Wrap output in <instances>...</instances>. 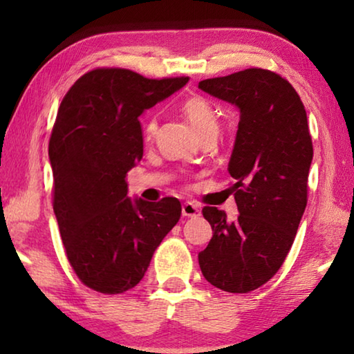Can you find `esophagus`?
<instances>
[{
	"label": "esophagus",
	"instance_id": "esophagus-1",
	"mask_svg": "<svg viewBox=\"0 0 354 354\" xmlns=\"http://www.w3.org/2000/svg\"><path fill=\"white\" fill-rule=\"evenodd\" d=\"M200 214H201L200 207L194 205V203L187 201V203H184V205H183V215H184V217L194 218V217H200Z\"/></svg>",
	"mask_w": 354,
	"mask_h": 354
}]
</instances>
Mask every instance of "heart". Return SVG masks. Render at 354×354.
<instances>
[{"label": "heart", "instance_id": "heart-1", "mask_svg": "<svg viewBox=\"0 0 354 354\" xmlns=\"http://www.w3.org/2000/svg\"><path fill=\"white\" fill-rule=\"evenodd\" d=\"M185 117L190 122L192 127L196 131L198 137L206 136V134H217L218 131V118L217 113H215L214 107L207 103L206 100L203 98H190L185 101L183 107ZM156 128H158V123H156V118H151L147 124V136L153 137L156 133Z\"/></svg>", "mask_w": 354, "mask_h": 354}]
</instances>
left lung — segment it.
I'll use <instances>...</instances> for the list:
<instances>
[{
    "mask_svg": "<svg viewBox=\"0 0 354 354\" xmlns=\"http://www.w3.org/2000/svg\"><path fill=\"white\" fill-rule=\"evenodd\" d=\"M211 97L236 106L241 122L230 159L239 215L206 206L212 239L198 262L212 286L247 293L283 266L308 203L313 162L308 117L289 82L273 71L247 68L198 84Z\"/></svg>",
    "mask_w": 354,
    "mask_h": 354,
    "instance_id": "1",
    "label": "left lung"
}]
</instances>
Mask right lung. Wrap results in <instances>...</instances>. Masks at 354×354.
Masks as SVG:
<instances>
[{
    "label": "right lung",
    "mask_w": 354,
    "mask_h": 354,
    "mask_svg": "<svg viewBox=\"0 0 354 354\" xmlns=\"http://www.w3.org/2000/svg\"><path fill=\"white\" fill-rule=\"evenodd\" d=\"M187 82L97 68L81 76L59 106L48 147L53 209L70 266L93 290L111 295L139 284L181 217L173 196L129 198L127 173L143 156L139 117Z\"/></svg>",
    "instance_id": "1"
}]
</instances>
